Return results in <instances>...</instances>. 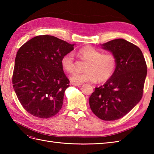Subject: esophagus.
I'll return each mask as SVG.
<instances>
[{
	"instance_id": "obj_1",
	"label": "esophagus",
	"mask_w": 154,
	"mask_h": 154,
	"mask_svg": "<svg viewBox=\"0 0 154 154\" xmlns=\"http://www.w3.org/2000/svg\"><path fill=\"white\" fill-rule=\"evenodd\" d=\"M71 85H73V86L77 87V86H80L81 84V83H71Z\"/></svg>"
}]
</instances>
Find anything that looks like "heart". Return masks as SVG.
I'll list each match as a JSON object with an SVG mask.
<instances>
[{
	"instance_id": "b5f03b06",
	"label": "heart",
	"mask_w": 154,
	"mask_h": 154,
	"mask_svg": "<svg viewBox=\"0 0 154 154\" xmlns=\"http://www.w3.org/2000/svg\"><path fill=\"white\" fill-rule=\"evenodd\" d=\"M81 57L88 61L84 73H74L70 79L75 83L84 82L100 83L109 80L112 76L117 66V60L114 55L102 54L100 51L90 45L83 47L78 51ZM61 65L65 71L71 72L74 70L75 61L73 54L69 52L65 54L61 59Z\"/></svg>"
}]
</instances>
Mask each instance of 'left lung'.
Instances as JSON below:
<instances>
[{
  "label": "left lung",
  "mask_w": 154,
  "mask_h": 154,
  "mask_svg": "<svg viewBox=\"0 0 154 154\" xmlns=\"http://www.w3.org/2000/svg\"><path fill=\"white\" fill-rule=\"evenodd\" d=\"M117 60L112 76L96 87L89 97L91 110L100 119L116 120L128 113L143 95L147 65L141 50L124 39H115L101 45Z\"/></svg>",
  "instance_id": "8db88e82"
}]
</instances>
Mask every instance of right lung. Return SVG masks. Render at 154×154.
<instances>
[{
    "instance_id": "add662e5",
    "label": "right lung",
    "mask_w": 154,
    "mask_h": 154,
    "mask_svg": "<svg viewBox=\"0 0 154 154\" xmlns=\"http://www.w3.org/2000/svg\"><path fill=\"white\" fill-rule=\"evenodd\" d=\"M74 44L49 35H38L20 48L15 58L13 88L23 108L41 119L55 116L61 109L69 81L61 59Z\"/></svg>"
}]
</instances>
